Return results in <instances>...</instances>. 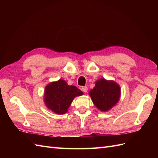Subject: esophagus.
I'll use <instances>...</instances> for the list:
<instances>
[{
    "label": "esophagus",
    "instance_id": "esophagus-1",
    "mask_svg": "<svg viewBox=\"0 0 158 158\" xmlns=\"http://www.w3.org/2000/svg\"><path fill=\"white\" fill-rule=\"evenodd\" d=\"M81 89H82V91H83V92L85 93H86L88 92L87 86H82V88H81Z\"/></svg>",
    "mask_w": 158,
    "mask_h": 158
}]
</instances>
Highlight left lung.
<instances>
[{"instance_id": "left-lung-1", "label": "left lung", "mask_w": 158, "mask_h": 158, "mask_svg": "<svg viewBox=\"0 0 158 158\" xmlns=\"http://www.w3.org/2000/svg\"><path fill=\"white\" fill-rule=\"evenodd\" d=\"M89 95L95 107L102 112H106L119 101L121 88L113 80L99 78L95 82V87L89 92Z\"/></svg>"}]
</instances>
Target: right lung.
<instances>
[{
  "mask_svg": "<svg viewBox=\"0 0 158 158\" xmlns=\"http://www.w3.org/2000/svg\"><path fill=\"white\" fill-rule=\"evenodd\" d=\"M83 92L74 85H69L65 80L60 79L47 84L45 89L44 101L45 106L58 114L67 113L74 98Z\"/></svg>",
  "mask_w": 158,
  "mask_h": 158,
  "instance_id": "1",
  "label": "right lung"
}]
</instances>
